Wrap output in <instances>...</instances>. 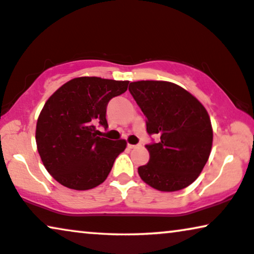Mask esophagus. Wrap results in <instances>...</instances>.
Returning <instances> with one entry per match:
<instances>
[{"mask_svg":"<svg viewBox=\"0 0 254 254\" xmlns=\"http://www.w3.org/2000/svg\"><path fill=\"white\" fill-rule=\"evenodd\" d=\"M138 145H133V144H127V147L129 148H136Z\"/></svg>","mask_w":254,"mask_h":254,"instance_id":"1","label":"esophagus"}]
</instances>
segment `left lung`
I'll return each mask as SVG.
<instances>
[{
  "label": "left lung",
  "mask_w": 254,
  "mask_h": 254,
  "mask_svg": "<svg viewBox=\"0 0 254 254\" xmlns=\"http://www.w3.org/2000/svg\"><path fill=\"white\" fill-rule=\"evenodd\" d=\"M129 90L146 117L147 133L160 136L158 143L146 145L150 160L138 167L141 180L160 191L188 187L211 152L212 127L205 108L168 81H137Z\"/></svg>",
  "instance_id": "1"
}]
</instances>
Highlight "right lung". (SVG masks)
<instances>
[{
	"label": "right lung",
	"instance_id": "add662e5",
	"mask_svg": "<svg viewBox=\"0 0 254 254\" xmlns=\"http://www.w3.org/2000/svg\"><path fill=\"white\" fill-rule=\"evenodd\" d=\"M129 81L81 76L69 80L44 104L36 127L38 153L59 184L87 190L102 184L127 141L99 137L108 127L107 106L127 92Z\"/></svg>",
	"mask_w": 254,
	"mask_h": 254
}]
</instances>
